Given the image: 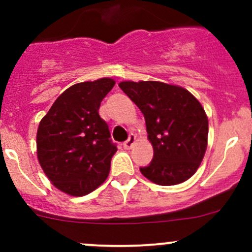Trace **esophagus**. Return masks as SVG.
<instances>
[{"instance_id":"esophagus-1","label":"esophagus","mask_w":252,"mask_h":252,"mask_svg":"<svg viewBox=\"0 0 252 252\" xmlns=\"http://www.w3.org/2000/svg\"><path fill=\"white\" fill-rule=\"evenodd\" d=\"M136 141H138V140H136V136L134 135V134H130V136H129L128 140H126V141L123 144L124 149H126V150L131 149V147L134 146V144H135Z\"/></svg>"}]
</instances>
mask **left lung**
I'll return each instance as SVG.
<instances>
[{"instance_id": "left-lung-1", "label": "left lung", "mask_w": 252, "mask_h": 252, "mask_svg": "<svg viewBox=\"0 0 252 252\" xmlns=\"http://www.w3.org/2000/svg\"><path fill=\"white\" fill-rule=\"evenodd\" d=\"M119 88L140 108L154 158L140 168L158 185H177L191 178L207 149V114L187 89L162 81H122Z\"/></svg>"}]
</instances>
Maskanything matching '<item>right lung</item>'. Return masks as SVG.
Segmentation results:
<instances>
[{
    "label": "right lung",
    "mask_w": 252,
    "mask_h": 252,
    "mask_svg": "<svg viewBox=\"0 0 252 252\" xmlns=\"http://www.w3.org/2000/svg\"><path fill=\"white\" fill-rule=\"evenodd\" d=\"M114 84L111 78L74 84L58 96L40 121V166L52 185L70 196L90 194L110 173L117 147L98 108Z\"/></svg>",
    "instance_id": "right-lung-1"
}]
</instances>
